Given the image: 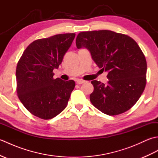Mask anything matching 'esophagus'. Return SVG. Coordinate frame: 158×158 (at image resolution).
Returning <instances> with one entry per match:
<instances>
[{
  "mask_svg": "<svg viewBox=\"0 0 158 158\" xmlns=\"http://www.w3.org/2000/svg\"><path fill=\"white\" fill-rule=\"evenodd\" d=\"M76 81H77V84H83V83H84L85 82V81H84V80H82V79H77Z\"/></svg>",
  "mask_w": 158,
  "mask_h": 158,
  "instance_id": "obj_1",
  "label": "esophagus"
}]
</instances>
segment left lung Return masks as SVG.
<instances>
[{"label": "left lung", "mask_w": 158, "mask_h": 158, "mask_svg": "<svg viewBox=\"0 0 158 158\" xmlns=\"http://www.w3.org/2000/svg\"><path fill=\"white\" fill-rule=\"evenodd\" d=\"M78 49H88L94 61L108 73L106 83L92 81L90 101L109 115L127 111L135 105L146 85L147 62L142 50L129 36L113 31L81 32L76 39Z\"/></svg>", "instance_id": "8db88e82"}]
</instances>
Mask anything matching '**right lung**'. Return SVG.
I'll list each match as a JSON object with an SVG mask.
<instances>
[{
	"label": "right lung",
	"mask_w": 158,
	"mask_h": 158,
	"mask_svg": "<svg viewBox=\"0 0 158 158\" xmlns=\"http://www.w3.org/2000/svg\"><path fill=\"white\" fill-rule=\"evenodd\" d=\"M75 36V33H66L36 40L19 60L16 68L18 98L36 117L52 119L67 106L75 83L53 79V70L62 63Z\"/></svg>",
	"instance_id": "add662e5"
}]
</instances>
